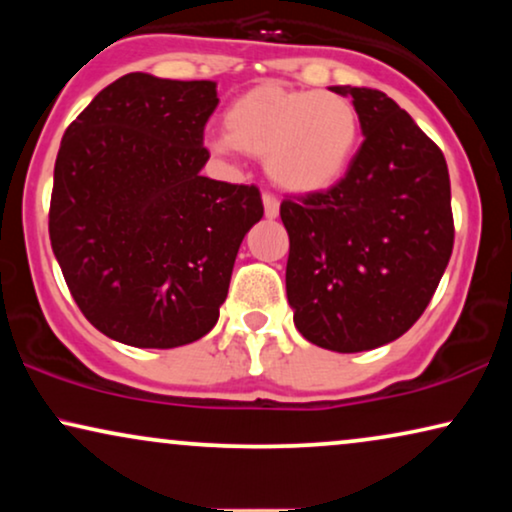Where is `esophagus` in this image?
<instances>
[{
  "label": "esophagus",
  "mask_w": 512,
  "mask_h": 512,
  "mask_svg": "<svg viewBox=\"0 0 512 512\" xmlns=\"http://www.w3.org/2000/svg\"><path fill=\"white\" fill-rule=\"evenodd\" d=\"M263 207H265V216L268 219H277L279 216V200L272 193H263Z\"/></svg>",
  "instance_id": "obj_1"
}]
</instances>
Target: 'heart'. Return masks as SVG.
Segmentation results:
<instances>
[{
  "instance_id": "b5f03b06",
  "label": "heart",
  "mask_w": 512,
  "mask_h": 512,
  "mask_svg": "<svg viewBox=\"0 0 512 512\" xmlns=\"http://www.w3.org/2000/svg\"><path fill=\"white\" fill-rule=\"evenodd\" d=\"M226 132L209 137L219 156L237 151L263 158L279 188L321 193L345 177L359 149V111L331 90H293L261 83L235 97L223 116Z\"/></svg>"
}]
</instances>
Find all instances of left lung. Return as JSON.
<instances>
[{"label":"left lung","mask_w":512,"mask_h":512,"mask_svg":"<svg viewBox=\"0 0 512 512\" xmlns=\"http://www.w3.org/2000/svg\"><path fill=\"white\" fill-rule=\"evenodd\" d=\"M359 111L361 149L338 184L286 198V296L312 345L366 352L422 317L450 263L454 221L443 151L373 88L333 86Z\"/></svg>","instance_id":"left-lung-1"}]
</instances>
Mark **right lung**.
Returning a JSON list of instances; mask_svg holds the SVG:
<instances>
[{
  "label": "right lung",
  "mask_w": 512,
  "mask_h": 512,
  "mask_svg": "<svg viewBox=\"0 0 512 512\" xmlns=\"http://www.w3.org/2000/svg\"><path fill=\"white\" fill-rule=\"evenodd\" d=\"M214 81L132 72L60 142L48 233L90 324L142 349L200 340L219 319L237 249L263 216L256 186L202 177Z\"/></svg>",
  "instance_id": "obj_1"
}]
</instances>
